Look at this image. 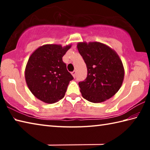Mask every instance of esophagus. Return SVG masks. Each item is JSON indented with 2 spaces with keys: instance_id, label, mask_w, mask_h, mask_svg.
Masks as SVG:
<instances>
[{
  "instance_id": "34e87169",
  "label": "esophagus",
  "mask_w": 150,
  "mask_h": 150,
  "mask_svg": "<svg viewBox=\"0 0 150 150\" xmlns=\"http://www.w3.org/2000/svg\"><path fill=\"white\" fill-rule=\"evenodd\" d=\"M71 75H73V77L75 78V76H76V71H73V72H71Z\"/></svg>"
}]
</instances>
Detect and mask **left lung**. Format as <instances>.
Masks as SVG:
<instances>
[{
  "mask_svg": "<svg viewBox=\"0 0 150 150\" xmlns=\"http://www.w3.org/2000/svg\"><path fill=\"white\" fill-rule=\"evenodd\" d=\"M77 46L87 67V78L79 83L82 96L94 103L109 99L124 81V69L119 55L100 42H79Z\"/></svg>",
  "mask_w": 150,
  "mask_h": 150,
  "instance_id": "1",
  "label": "left lung"
}]
</instances>
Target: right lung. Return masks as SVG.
<instances>
[{
	"mask_svg": "<svg viewBox=\"0 0 150 150\" xmlns=\"http://www.w3.org/2000/svg\"><path fill=\"white\" fill-rule=\"evenodd\" d=\"M71 44L62 47L45 44L30 55L25 69V79L31 93L45 103H54L64 97L73 76L62 57Z\"/></svg>",
	"mask_w": 150,
	"mask_h": 150,
	"instance_id": "right-lung-1",
	"label": "right lung"
}]
</instances>
